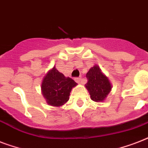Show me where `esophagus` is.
Masks as SVG:
<instances>
[{
	"label": "esophagus",
	"mask_w": 148,
	"mask_h": 148,
	"mask_svg": "<svg viewBox=\"0 0 148 148\" xmlns=\"http://www.w3.org/2000/svg\"><path fill=\"white\" fill-rule=\"evenodd\" d=\"M75 81L78 84H83V79H81V77H77L75 78Z\"/></svg>",
	"instance_id": "esophagus-1"
}]
</instances>
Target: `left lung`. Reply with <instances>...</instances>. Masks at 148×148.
<instances>
[{
	"label": "left lung",
	"instance_id": "8db88e82",
	"mask_svg": "<svg viewBox=\"0 0 148 148\" xmlns=\"http://www.w3.org/2000/svg\"><path fill=\"white\" fill-rule=\"evenodd\" d=\"M86 76L88 81L85 87L90 94L91 100L95 102L104 101L112 88L108 77L97 64L88 71Z\"/></svg>",
	"mask_w": 148,
	"mask_h": 148
}]
</instances>
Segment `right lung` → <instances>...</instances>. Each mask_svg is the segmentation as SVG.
I'll list each match as a JSON object with an SVG mask.
<instances>
[{"mask_svg":"<svg viewBox=\"0 0 148 148\" xmlns=\"http://www.w3.org/2000/svg\"><path fill=\"white\" fill-rule=\"evenodd\" d=\"M77 84L73 79L66 77L54 66L43 78L41 93L49 105L60 107L68 101L72 88Z\"/></svg>","mask_w":148,"mask_h":148,"instance_id":"obj_1","label":"right lung"}]
</instances>
